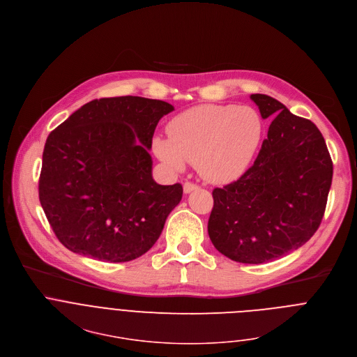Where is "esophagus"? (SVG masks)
Here are the masks:
<instances>
[{
	"mask_svg": "<svg viewBox=\"0 0 357 357\" xmlns=\"http://www.w3.org/2000/svg\"><path fill=\"white\" fill-rule=\"evenodd\" d=\"M197 188H199V186H197L196 183L189 182V181L183 183V192H185V193H189V192H192V190H195V189H197Z\"/></svg>",
	"mask_w": 357,
	"mask_h": 357,
	"instance_id": "1",
	"label": "esophagus"
}]
</instances>
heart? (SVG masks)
<instances>
[{
    "label": "heart",
    "instance_id": "heart-1",
    "mask_svg": "<svg viewBox=\"0 0 357 357\" xmlns=\"http://www.w3.org/2000/svg\"><path fill=\"white\" fill-rule=\"evenodd\" d=\"M264 121L251 106L200 105L175 116L169 137L154 139L155 155L169 167L186 161L211 182L240 176L252 164L264 137Z\"/></svg>",
    "mask_w": 357,
    "mask_h": 357
}]
</instances>
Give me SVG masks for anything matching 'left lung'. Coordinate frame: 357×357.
I'll return each instance as SVG.
<instances>
[{"instance_id":"8db88e82","label":"left lung","mask_w":357,"mask_h":357,"mask_svg":"<svg viewBox=\"0 0 357 357\" xmlns=\"http://www.w3.org/2000/svg\"><path fill=\"white\" fill-rule=\"evenodd\" d=\"M273 119L254 165L213 189L207 229L218 252L241 264H265L304 245L318 229L333 164L318 128L279 100L251 95Z\"/></svg>"}]
</instances>
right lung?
<instances>
[{
    "label": "right lung",
    "mask_w": 357,
    "mask_h": 357,
    "mask_svg": "<svg viewBox=\"0 0 357 357\" xmlns=\"http://www.w3.org/2000/svg\"><path fill=\"white\" fill-rule=\"evenodd\" d=\"M174 106L158 99H93L47 137L39 200L57 240L103 262H129L158 240L182 185L151 176L160 119Z\"/></svg>",
    "instance_id": "right-lung-1"
}]
</instances>
